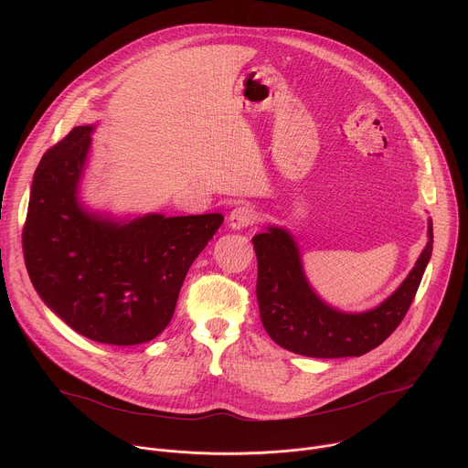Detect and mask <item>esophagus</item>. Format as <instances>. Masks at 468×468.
<instances>
[{"mask_svg":"<svg viewBox=\"0 0 468 468\" xmlns=\"http://www.w3.org/2000/svg\"><path fill=\"white\" fill-rule=\"evenodd\" d=\"M257 222V213L250 206H239L229 213V226L233 229H244Z\"/></svg>","mask_w":468,"mask_h":468,"instance_id":"34e87169","label":"esophagus"}]
</instances>
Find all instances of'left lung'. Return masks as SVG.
<instances>
[{"label": "left lung", "instance_id": "1", "mask_svg": "<svg viewBox=\"0 0 468 468\" xmlns=\"http://www.w3.org/2000/svg\"><path fill=\"white\" fill-rule=\"evenodd\" d=\"M430 242L415 269L379 307L346 314L327 307L307 285L291 235L280 228L251 239L257 255V302L261 322L274 343L307 357H359L378 348L410 311L433 250Z\"/></svg>", "mask_w": 468, "mask_h": 468}]
</instances>
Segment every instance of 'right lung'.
<instances>
[{"mask_svg": "<svg viewBox=\"0 0 468 468\" xmlns=\"http://www.w3.org/2000/svg\"><path fill=\"white\" fill-rule=\"evenodd\" d=\"M90 125L74 127L35 172L22 248L44 303L90 341L131 346L155 339L174 316L183 280L224 217L150 215L114 224L76 197Z\"/></svg>", "mask_w": 468, "mask_h": 468, "instance_id": "add662e5", "label": "right lung"}]
</instances>
